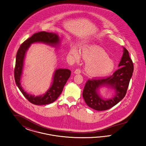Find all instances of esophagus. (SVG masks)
Masks as SVG:
<instances>
[{"label": "esophagus", "instance_id": "obj_1", "mask_svg": "<svg viewBox=\"0 0 146 146\" xmlns=\"http://www.w3.org/2000/svg\"><path fill=\"white\" fill-rule=\"evenodd\" d=\"M81 73V70L79 68H77L74 71V73L75 74H80Z\"/></svg>", "mask_w": 146, "mask_h": 146}]
</instances>
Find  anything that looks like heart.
Returning <instances> with one entry per match:
<instances>
[{
  "instance_id": "obj_1",
  "label": "heart",
  "mask_w": 146,
  "mask_h": 146,
  "mask_svg": "<svg viewBox=\"0 0 146 146\" xmlns=\"http://www.w3.org/2000/svg\"><path fill=\"white\" fill-rule=\"evenodd\" d=\"M70 53L75 59H78L79 53L75 48H72ZM81 56L87 62L86 71L91 76H101L111 73L115 63L109 57L106 51L96 45L88 46L82 49Z\"/></svg>"
}]
</instances>
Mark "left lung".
Masks as SVG:
<instances>
[{
  "label": "left lung",
  "instance_id": "obj_1",
  "mask_svg": "<svg viewBox=\"0 0 146 146\" xmlns=\"http://www.w3.org/2000/svg\"><path fill=\"white\" fill-rule=\"evenodd\" d=\"M118 67L119 68L109 76L88 80L82 93L88 106L96 110H106L115 106L125 97L134 70L132 60L125 48ZM104 85L110 86L116 90V94L113 98L103 100L98 94V88Z\"/></svg>",
  "mask_w": 146,
  "mask_h": 146
}]
</instances>
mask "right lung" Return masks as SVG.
<instances>
[{"instance_id": "1", "label": "right lung", "mask_w": 146, "mask_h": 146, "mask_svg": "<svg viewBox=\"0 0 146 146\" xmlns=\"http://www.w3.org/2000/svg\"><path fill=\"white\" fill-rule=\"evenodd\" d=\"M59 41L58 36L56 34L44 31H40L35 33L31 37L26 40L18 49L14 68V79L15 83L23 96L34 104L46 105L55 101L61 94L65 84H66L71 75V71L68 69H57L54 74L52 84L48 92L43 95L38 96H33L25 92L20 84L25 53L31 44L33 43L43 42L54 46V45L58 44Z\"/></svg>"}]
</instances>
